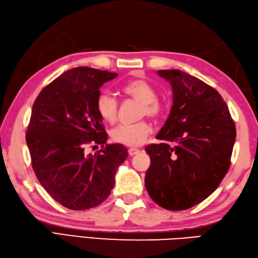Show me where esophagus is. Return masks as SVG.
<instances>
[{"instance_id":"esophagus-1","label":"esophagus","mask_w":258,"mask_h":258,"mask_svg":"<svg viewBox=\"0 0 258 258\" xmlns=\"http://www.w3.org/2000/svg\"><path fill=\"white\" fill-rule=\"evenodd\" d=\"M140 152V150L139 149H136V148H132V149H130L128 150V154L131 155V156H133V155H135V154H138Z\"/></svg>"}]
</instances>
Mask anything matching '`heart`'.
Listing matches in <instances>:
<instances>
[{
    "label": "heart",
    "instance_id": "b5f03b06",
    "mask_svg": "<svg viewBox=\"0 0 258 258\" xmlns=\"http://www.w3.org/2000/svg\"><path fill=\"white\" fill-rule=\"evenodd\" d=\"M122 92L127 97L142 103V115L149 117L158 118L163 113V106L159 103L156 90L145 79L136 78L125 83L120 87ZM96 110L105 122L113 124L117 119L118 103L113 95L102 93L96 99ZM151 133V127L148 123L140 122L136 124H122L115 127L110 136L114 142L126 146H138L142 144Z\"/></svg>",
    "mask_w": 258,
    "mask_h": 258
}]
</instances>
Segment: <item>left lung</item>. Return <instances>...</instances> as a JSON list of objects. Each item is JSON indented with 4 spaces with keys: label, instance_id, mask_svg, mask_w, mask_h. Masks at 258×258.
<instances>
[{
    "label": "left lung",
    "instance_id": "1",
    "mask_svg": "<svg viewBox=\"0 0 258 258\" xmlns=\"http://www.w3.org/2000/svg\"><path fill=\"white\" fill-rule=\"evenodd\" d=\"M172 88V107L156 139L145 148L151 164L145 188L155 204L185 210L214 192L228 172L236 127L216 89L178 69L159 70Z\"/></svg>",
    "mask_w": 258,
    "mask_h": 258
}]
</instances>
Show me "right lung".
I'll list each match as a JSON object with an SVG mask.
<instances>
[{
  "label": "right lung",
  "mask_w": 258,
  "mask_h": 258,
  "mask_svg": "<svg viewBox=\"0 0 258 258\" xmlns=\"http://www.w3.org/2000/svg\"><path fill=\"white\" fill-rule=\"evenodd\" d=\"M116 73L88 67L64 72L41 90L25 135L39 182L66 208L86 210L109 196L118 166L127 158L122 144H104L107 133L96 110L103 84ZM89 143L103 149L84 153Z\"/></svg>",
  "instance_id": "add662e5"
}]
</instances>
